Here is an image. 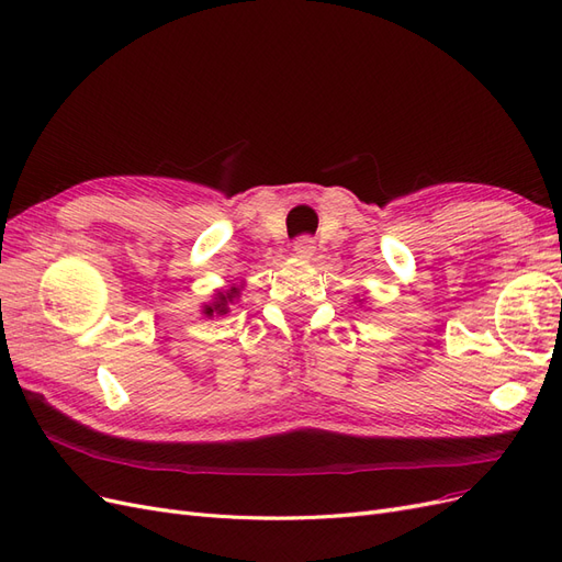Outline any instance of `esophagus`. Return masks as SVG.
<instances>
[{
  "label": "esophagus",
  "instance_id": "esophagus-1",
  "mask_svg": "<svg viewBox=\"0 0 562 562\" xmlns=\"http://www.w3.org/2000/svg\"><path fill=\"white\" fill-rule=\"evenodd\" d=\"M294 255L299 259H311L315 255V240L311 235H301V238L294 240Z\"/></svg>",
  "mask_w": 562,
  "mask_h": 562
}]
</instances>
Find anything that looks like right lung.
Wrapping results in <instances>:
<instances>
[{
    "instance_id": "1",
    "label": "right lung",
    "mask_w": 562,
    "mask_h": 562,
    "mask_svg": "<svg viewBox=\"0 0 562 562\" xmlns=\"http://www.w3.org/2000/svg\"><path fill=\"white\" fill-rule=\"evenodd\" d=\"M240 289L238 286H231L228 292H220L214 296V301L210 305H205V315L207 317H214V315H226L228 313V303H233V299L238 296Z\"/></svg>"
}]
</instances>
